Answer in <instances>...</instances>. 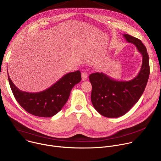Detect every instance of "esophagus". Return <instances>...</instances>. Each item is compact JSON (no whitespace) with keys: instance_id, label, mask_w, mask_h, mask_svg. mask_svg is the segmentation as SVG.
<instances>
[{"instance_id":"esophagus-1","label":"esophagus","mask_w":161,"mask_h":161,"mask_svg":"<svg viewBox=\"0 0 161 161\" xmlns=\"http://www.w3.org/2000/svg\"><path fill=\"white\" fill-rule=\"evenodd\" d=\"M88 77V75L86 72H83L81 73V78H82V81H85L87 79Z\"/></svg>"}]
</instances>
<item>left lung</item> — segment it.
Returning <instances> with one entry per match:
<instances>
[{"label":"left lung","instance_id":"8db88e82","mask_svg":"<svg viewBox=\"0 0 161 161\" xmlns=\"http://www.w3.org/2000/svg\"><path fill=\"white\" fill-rule=\"evenodd\" d=\"M129 43L134 44L142 54L141 69L134 78L129 81L114 80L103 73L89 76L92 86L91 101L94 108L103 116L117 118L123 116L137 102L145 89L149 75V57L141 40L129 34H123Z\"/></svg>","mask_w":161,"mask_h":161}]
</instances>
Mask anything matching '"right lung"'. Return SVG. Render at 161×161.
Listing matches in <instances>:
<instances>
[{"mask_svg": "<svg viewBox=\"0 0 161 161\" xmlns=\"http://www.w3.org/2000/svg\"><path fill=\"white\" fill-rule=\"evenodd\" d=\"M8 80L13 95L19 104L28 113L41 117H51L59 112L69 97L74 86L81 80L80 71L65 74L48 88L31 93L20 90Z\"/></svg>", "mask_w": 161, "mask_h": 161, "instance_id": "add662e5", "label": "right lung"}]
</instances>
